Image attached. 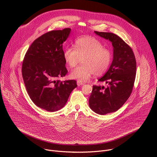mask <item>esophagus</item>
Returning <instances> with one entry per match:
<instances>
[{
  "label": "esophagus",
  "instance_id": "obj_1",
  "mask_svg": "<svg viewBox=\"0 0 157 157\" xmlns=\"http://www.w3.org/2000/svg\"><path fill=\"white\" fill-rule=\"evenodd\" d=\"M83 84H84V83H83V82H80L79 81H77V85H78V86H82V85H83Z\"/></svg>",
  "mask_w": 157,
  "mask_h": 157
}]
</instances>
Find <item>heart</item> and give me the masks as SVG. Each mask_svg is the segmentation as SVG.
Instances as JSON below:
<instances>
[{
	"instance_id": "b5f03b06",
	"label": "heart",
	"mask_w": 157,
	"mask_h": 157,
	"mask_svg": "<svg viewBox=\"0 0 157 157\" xmlns=\"http://www.w3.org/2000/svg\"><path fill=\"white\" fill-rule=\"evenodd\" d=\"M65 63L71 68L82 58V65L73 70L70 76L80 82L87 81L93 74L99 76L106 72L112 61L111 52L104 48L102 43L92 36H82L75 41V49L67 47L63 50Z\"/></svg>"
}]
</instances>
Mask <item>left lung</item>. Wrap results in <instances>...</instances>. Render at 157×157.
<instances>
[{
    "instance_id": "obj_1",
    "label": "left lung",
    "mask_w": 157,
    "mask_h": 157,
    "mask_svg": "<svg viewBox=\"0 0 157 157\" xmlns=\"http://www.w3.org/2000/svg\"><path fill=\"white\" fill-rule=\"evenodd\" d=\"M94 33L110 41L113 47V59L105 74L98 81L107 87L93 86L89 97L90 108L100 115L119 110L129 98L136 79V60L132 48L119 36L113 33Z\"/></svg>"
}]
</instances>
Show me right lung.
Here are the masks:
<instances>
[{
    "label": "right lung",
    "instance_id": "1",
    "mask_svg": "<svg viewBox=\"0 0 157 157\" xmlns=\"http://www.w3.org/2000/svg\"><path fill=\"white\" fill-rule=\"evenodd\" d=\"M71 31L67 28L41 35L32 43L22 63V76L30 99L36 105L49 112L62 109L77 87L75 80L58 79L68 73L63 43Z\"/></svg>",
    "mask_w": 157,
    "mask_h": 157
}]
</instances>
